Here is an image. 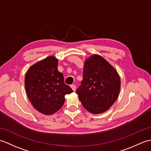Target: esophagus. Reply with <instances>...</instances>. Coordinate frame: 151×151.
<instances>
[{
	"label": "esophagus",
	"instance_id": "1",
	"mask_svg": "<svg viewBox=\"0 0 151 151\" xmlns=\"http://www.w3.org/2000/svg\"><path fill=\"white\" fill-rule=\"evenodd\" d=\"M70 87H71L72 89H73L74 91H76V86L75 84H72L71 86H70Z\"/></svg>",
	"mask_w": 151,
	"mask_h": 151
}]
</instances>
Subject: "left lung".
I'll use <instances>...</instances> for the list:
<instances>
[{
  "label": "left lung",
  "instance_id": "8db88e82",
  "mask_svg": "<svg viewBox=\"0 0 151 151\" xmlns=\"http://www.w3.org/2000/svg\"><path fill=\"white\" fill-rule=\"evenodd\" d=\"M120 88L119 76L104 58L94 54L86 60L76 93L86 110L94 114L108 110L116 101Z\"/></svg>",
  "mask_w": 151,
  "mask_h": 151
}]
</instances>
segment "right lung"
I'll list each match as a JSON object with an SVG mask.
<instances>
[{
    "label": "right lung",
    "instance_id": "right-lung-1",
    "mask_svg": "<svg viewBox=\"0 0 151 151\" xmlns=\"http://www.w3.org/2000/svg\"><path fill=\"white\" fill-rule=\"evenodd\" d=\"M58 63L55 57L48 56L32 65L25 75L28 97L34 108L45 115L58 111L65 102V95L73 91L64 82Z\"/></svg>",
    "mask_w": 151,
    "mask_h": 151
}]
</instances>
